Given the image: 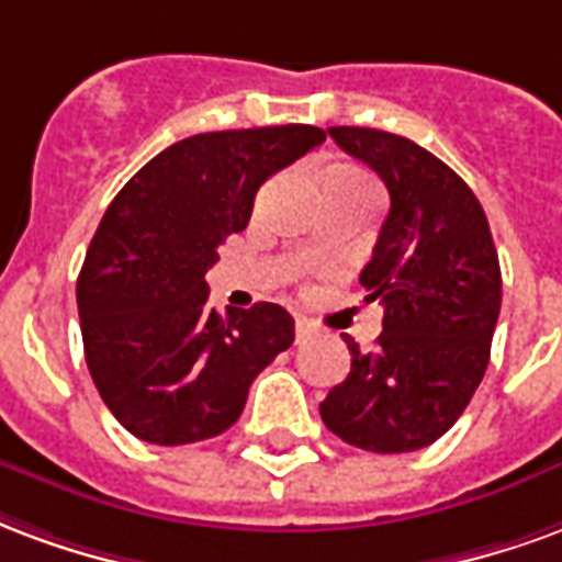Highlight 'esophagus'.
I'll return each instance as SVG.
<instances>
[{"label": "esophagus", "instance_id": "esophagus-1", "mask_svg": "<svg viewBox=\"0 0 562 562\" xmlns=\"http://www.w3.org/2000/svg\"><path fill=\"white\" fill-rule=\"evenodd\" d=\"M311 335H314V323L305 321V317H299V321H296V341H308Z\"/></svg>", "mask_w": 562, "mask_h": 562}]
</instances>
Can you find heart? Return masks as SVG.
<instances>
[{"mask_svg":"<svg viewBox=\"0 0 562 562\" xmlns=\"http://www.w3.org/2000/svg\"><path fill=\"white\" fill-rule=\"evenodd\" d=\"M335 176H353V173H344V170H341V173H335Z\"/></svg>","mask_w":562,"mask_h":562,"instance_id":"obj_1","label":"heart"}]
</instances>
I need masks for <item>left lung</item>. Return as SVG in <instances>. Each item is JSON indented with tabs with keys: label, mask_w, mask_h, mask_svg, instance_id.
Here are the masks:
<instances>
[{
	"label": "left lung",
	"mask_w": 562,
	"mask_h": 562,
	"mask_svg": "<svg viewBox=\"0 0 562 562\" xmlns=\"http://www.w3.org/2000/svg\"><path fill=\"white\" fill-rule=\"evenodd\" d=\"M347 155L389 188V215L362 269L383 302L374 350L344 338L350 374L321 404L344 443L366 452H416L440 440L473 398L499 317V260L485 209L452 167L407 137L329 128Z\"/></svg>",
	"instance_id": "obj_1"
}]
</instances>
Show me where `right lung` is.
Returning a JSON list of instances; mask_svg holds the SVG:
<instances>
[{"instance_id": "right-lung-1", "label": "right lung", "mask_w": 562, "mask_h": 562, "mask_svg": "<svg viewBox=\"0 0 562 562\" xmlns=\"http://www.w3.org/2000/svg\"><path fill=\"white\" fill-rule=\"evenodd\" d=\"M326 131L276 125L194 134L131 176L98 224L77 278L83 350L119 425L155 446L218 437L248 389L293 344L281 305H209L218 245L248 227L266 179Z\"/></svg>"}]
</instances>
